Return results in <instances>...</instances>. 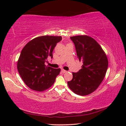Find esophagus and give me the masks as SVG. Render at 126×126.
Wrapping results in <instances>:
<instances>
[{"instance_id":"obj_1","label":"esophagus","mask_w":126,"mask_h":126,"mask_svg":"<svg viewBox=\"0 0 126 126\" xmlns=\"http://www.w3.org/2000/svg\"><path fill=\"white\" fill-rule=\"evenodd\" d=\"M61 71H62V73H66V72H67V71H65V70H64V69H62Z\"/></svg>"}]
</instances>
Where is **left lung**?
Listing matches in <instances>:
<instances>
[{
  "label": "left lung",
  "instance_id": "1",
  "mask_svg": "<svg viewBox=\"0 0 126 126\" xmlns=\"http://www.w3.org/2000/svg\"><path fill=\"white\" fill-rule=\"evenodd\" d=\"M71 39L83 65L78 72L72 73L73 78L67 82L68 87L77 94L88 95L96 90L103 81L108 68L107 57L96 40L91 37L77 35Z\"/></svg>",
  "mask_w": 126,
  "mask_h": 126
}]
</instances>
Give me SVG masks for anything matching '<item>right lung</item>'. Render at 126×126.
Instances as JSON below:
<instances>
[{"label":"right lung","instance_id":"obj_1","mask_svg":"<svg viewBox=\"0 0 126 126\" xmlns=\"http://www.w3.org/2000/svg\"><path fill=\"white\" fill-rule=\"evenodd\" d=\"M61 36L43 35L34 38L24 46L17 63V69L25 84L33 90L42 92L52 86L61 72L45 64Z\"/></svg>","mask_w":126,"mask_h":126}]
</instances>
